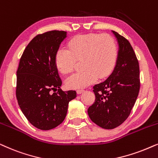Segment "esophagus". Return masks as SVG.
<instances>
[{"mask_svg":"<svg viewBox=\"0 0 158 158\" xmlns=\"http://www.w3.org/2000/svg\"><path fill=\"white\" fill-rule=\"evenodd\" d=\"M84 91H85V90H83V89H78V90H77V93L78 94H81L82 93H83Z\"/></svg>","mask_w":158,"mask_h":158,"instance_id":"obj_1","label":"esophagus"}]
</instances>
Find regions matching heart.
I'll return each mask as SVG.
<instances>
[{
    "instance_id": "1",
    "label": "heart",
    "mask_w": 158,
    "mask_h": 158,
    "mask_svg": "<svg viewBox=\"0 0 158 158\" xmlns=\"http://www.w3.org/2000/svg\"><path fill=\"white\" fill-rule=\"evenodd\" d=\"M118 56L114 38L107 34L89 33L74 37L68 43V49L60 48L55 56V64L64 75L70 73L75 61L83 60V71L66 81L69 89H82L91 85L98 77L104 78L112 73Z\"/></svg>"
}]
</instances>
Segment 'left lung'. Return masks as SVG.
<instances>
[{"mask_svg":"<svg viewBox=\"0 0 158 158\" xmlns=\"http://www.w3.org/2000/svg\"><path fill=\"white\" fill-rule=\"evenodd\" d=\"M118 52L111 75L94 86L96 99L88 109L89 118L102 128L113 129L131 113L140 89L139 65L131 45L115 31Z\"/></svg>","mask_w":158,"mask_h":158,"instance_id":"1","label":"left lung"}]
</instances>
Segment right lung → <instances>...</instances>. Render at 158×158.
<instances>
[{
    "instance_id": "obj_1",
    "label": "right lung",
    "mask_w": 158,
    "mask_h": 158,
    "mask_svg": "<svg viewBox=\"0 0 158 158\" xmlns=\"http://www.w3.org/2000/svg\"><path fill=\"white\" fill-rule=\"evenodd\" d=\"M67 32L38 35L24 49L16 72V96L24 116L40 130H51L64 120L75 91H63L55 56ZM52 90L56 91L52 94Z\"/></svg>"
}]
</instances>
